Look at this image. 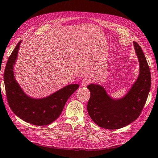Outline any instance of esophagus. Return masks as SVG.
<instances>
[{
    "label": "esophagus",
    "instance_id": "1",
    "mask_svg": "<svg viewBox=\"0 0 158 158\" xmlns=\"http://www.w3.org/2000/svg\"><path fill=\"white\" fill-rule=\"evenodd\" d=\"M91 82V78H89V77H85V78H84V79L82 80L81 85H82L83 86L85 87V86H87Z\"/></svg>",
    "mask_w": 158,
    "mask_h": 158
}]
</instances>
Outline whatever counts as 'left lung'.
I'll use <instances>...</instances> for the list:
<instances>
[{"mask_svg": "<svg viewBox=\"0 0 158 158\" xmlns=\"http://www.w3.org/2000/svg\"><path fill=\"white\" fill-rule=\"evenodd\" d=\"M133 44L139 63V74L123 98H111L99 85L87 86L91 92L87 106L88 114L101 127L117 129L130 124L138 118L146 102L151 88L150 71L141 48L136 42Z\"/></svg>", "mask_w": 158, "mask_h": 158, "instance_id": "8db88e82", "label": "left lung"}]
</instances>
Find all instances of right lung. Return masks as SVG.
Wrapping results in <instances>:
<instances>
[{
  "label": "right lung",
  "mask_w": 158,
  "mask_h": 158,
  "mask_svg": "<svg viewBox=\"0 0 158 158\" xmlns=\"http://www.w3.org/2000/svg\"><path fill=\"white\" fill-rule=\"evenodd\" d=\"M21 43H18L12 52L4 73L8 103L14 114L27 123L39 126L51 124L61 114L67 101L79 85H69L42 99H34L27 95L15 80L13 73Z\"/></svg>",
  "instance_id": "right-lung-1"
}]
</instances>
